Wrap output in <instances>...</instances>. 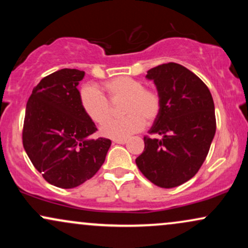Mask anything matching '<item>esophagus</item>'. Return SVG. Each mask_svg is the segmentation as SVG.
Here are the masks:
<instances>
[{
  "label": "esophagus",
  "instance_id": "esophagus-1",
  "mask_svg": "<svg viewBox=\"0 0 248 248\" xmlns=\"http://www.w3.org/2000/svg\"><path fill=\"white\" fill-rule=\"evenodd\" d=\"M127 142L126 139H115L113 140V143H119V144H124Z\"/></svg>",
  "mask_w": 248,
  "mask_h": 248
}]
</instances>
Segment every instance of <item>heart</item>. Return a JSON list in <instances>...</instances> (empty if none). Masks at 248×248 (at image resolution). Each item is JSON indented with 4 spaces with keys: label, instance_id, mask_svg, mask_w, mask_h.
Instances as JSON below:
<instances>
[{
    "label": "heart",
    "instance_id": "b5f03b06",
    "mask_svg": "<svg viewBox=\"0 0 248 248\" xmlns=\"http://www.w3.org/2000/svg\"><path fill=\"white\" fill-rule=\"evenodd\" d=\"M100 91L85 86L79 93V101L84 113L93 122L102 124L111 114L110 103L124 100L121 111L125 116L112 119L101 128L102 135L110 139H126L144 126L153 124L160 115L162 96L155 88L132 77H116L102 82Z\"/></svg>",
    "mask_w": 248,
    "mask_h": 248
}]
</instances>
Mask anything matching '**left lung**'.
<instances>
[{
  "label": "left lung",
  "instance_id": "obj_1",
  "mask_svg": "<svg viewBox=\"0 0 248 248\" xmlns=\"http://www.w3.org/2000/svg\"><path fill=\"white\" fill-rule=\"evenodd\" d=\"M147 78L162 96V109L136 166L155 186L170 189L192 178L209 154L216 133L215 104L210 90L195 73L176 62L153 67Z\"/></svg>",
  "mask_w": 248,
  "mask_h": 248
}]
</instances>
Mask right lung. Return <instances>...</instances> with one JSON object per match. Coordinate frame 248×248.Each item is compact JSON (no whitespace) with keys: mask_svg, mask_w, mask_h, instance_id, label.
I'll return each instance as SVG.
<instances>
[{"mask_svg":"<svg viewBox=\"0 0 248 248\" xmlns=\"http://www.w3.org/2000/svg\"><path fill=\"white\" fill-rule=\"evenodd\" d=\"M84 71L62 69L44 77L32 90L25 109L22 140L33 167L52 186L72 189L98 172L109 139L88 140L94 122L79 101Z\"/></svg>","mask_w":248,"mask_h":248,"instance_id":"obj_1","label":"right lung"}]
</instances>
